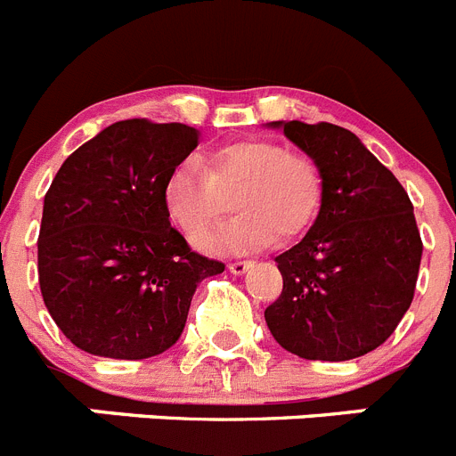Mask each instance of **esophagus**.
I'll return each instance as SVG.
<instances>
[{
	"mask_svg": "<svg viewBox=\"0 0 456 456\" xmlns=\"http://www.w3.org/2000/svg\"><path fill=\"white\" fill-rule=\"evenodd\" d=\"M250 261H233V264H229V273L232 275H243V273L250 271Z\"/></svg>",
	"mask_w": 456,
	"mask_h": 456,
	"instance_id": "1",
	"label": "esophagus"
}]
</instances>
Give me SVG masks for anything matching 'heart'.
Instances as JSON below:
<instances>
[{"instance_id":"b5f03b06","label":"heart","mask_w":456,"mask_h":456,"mask_svg":"<svg viewBox=\"0 0 456 456\" xmlns=\"http://www.w3.org/2000/svg\"><path fill=\"white\" fill-rule=\"evenodd\" d=\"M239 216L197 239L204 252L248 255L277 236L291 240L314 220L322 204V176L307 158L268 140H240L211 153L206 169L183 160L169 172L162 201L172 223L195 239L223 216L220 192H232Z\"/></svg>"}]
</instances>
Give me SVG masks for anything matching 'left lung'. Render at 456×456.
<instances>
[{
	"label": "left lung",
	"mask_w": 456,
	"mask_h": 456,
	"mask_svg": "<svg viewBox=\"0 0 456 456\" xmlns=\"http://www.w3.org/2000/svg\"><path fill=\"white\" fill-rule=\"evenodd\" d=\"M322 176V204L300 243L275 256L284 287L264 316L275 342L305 360L360 358L411 307L422 240L395 174L332 124L271 121Z\"/></svg>",
	"instance_id": "8db88e82"
}]
</instances>
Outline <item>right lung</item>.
<instances>
[{
    "label": "right lung",
    "instance_id": "obj_1",
    "mask_svg": "<svg viewBox=\"0 0 456 456\" xmlns=\"http://www.w3.org/2000/svg\"><path fill=\"white\" fill-rule=\"evenodd\" d=\"M185 124L117 121L70 153L43 201L38 282L59 330L91 355L144 360L179 342L201 280L224 264L190 252L162 188L192 153Z\"/></svg>",
    "mask_w": 456,
    "mask_h": 456
}]
</instances>
